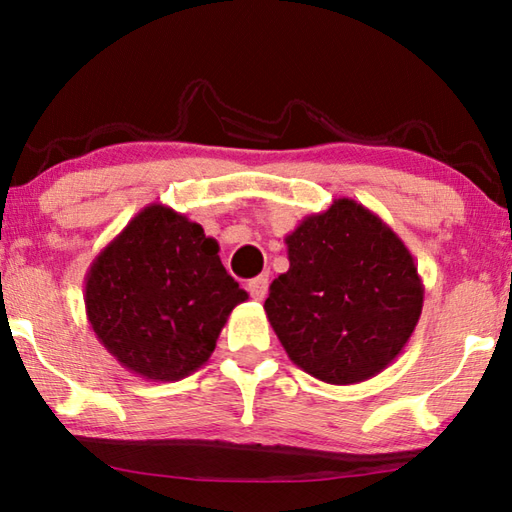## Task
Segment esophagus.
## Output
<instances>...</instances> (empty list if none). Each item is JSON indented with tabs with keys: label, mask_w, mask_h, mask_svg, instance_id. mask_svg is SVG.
I'll use <instances>...</instances> for the list:
<instances>
[{
	"label": "esophagus",
	"mask_w": 512,
	"mask_h": 512,
	"mask_svg": "<svg viewBox=\"0 0 512 512\" xmlns=\"http://www.w3.org/2000/svg\"><path fill=\"white\" fill-rule=\"evenodd\" d=\"M246 288L250 292V297L257 299V301H262L266 297V292H268V275L264 273V275L255 277V279H250L248 284H246Z\"/></svg>",
	"instance_id": "obj_1"
}]
</instances>
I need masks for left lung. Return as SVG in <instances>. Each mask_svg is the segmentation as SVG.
Returning <instances> with one entry per match:
<instances>
[{"mask_svg":"<svg viewBox=\"0 0 512 512\" xmlns=\"http://www.w3.org/2000/svg\"><path fill=\"white\" fill-rule=\"evenodd\" d=\"M286 244L290 268L270 284L264 310L290 361L330 385L363 383L394 363L424 299L405 242L339 198L303 217Z\"/></svg>","mask_w":512,"mask_h":512,"instance_id":"8db88e82","label":"left lung"}]
</instances>
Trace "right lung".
I'll return each mask as SVG.
<instances>
[{"instance_id":"obj_1","label":"right lung","mask_w":512,"mask_h":512,"mask_svg":"<svg viewBox=\"0 0 512 512\" xmlns=\"http://www.w3.org/2000/svg\"><path fill=\"white\" fill-rule=\"evenodd\" d=\"M217 250L200 224L149 204L96 255L85 312L129 372L169 383L209 361L228 314L248 299Z\"/></svg>"}]
</instances>
